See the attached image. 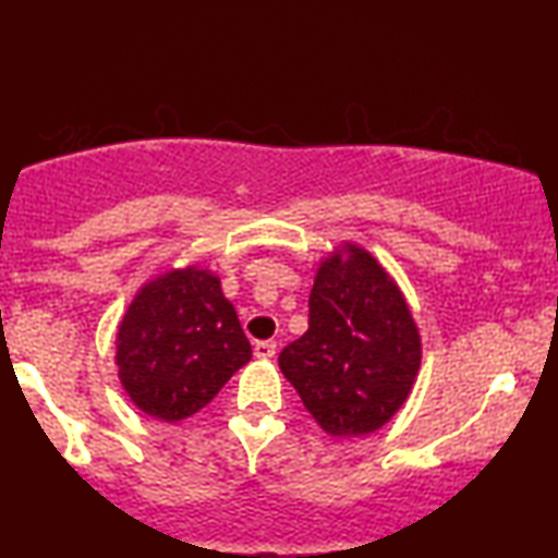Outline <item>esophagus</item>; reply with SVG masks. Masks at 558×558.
Returning a JSON list of instances; mask_svg holds the SVG:
<instances>
[{"label":"esophagus","mask_w":558,"mask_h":558,"mask_svg":"<svg viewBox=\"0 0 558 558\" xmlns=\"http://www.w3.org/2000/svg\"><path fill=\"white\" fill-rule=\"evenodd\" d=\"M274 353H277V342L274 340L254 342V355L258 357V361H269V357H274Z\"/></svg>","instance_id":"1"}]
</instances>
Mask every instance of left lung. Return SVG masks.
Segmentation results:
<instances>
[{"mask_svg": "<svg viewBox=\"0 0 558 558\" xmlns=\"http://www.w3.org/2000/svg\"><path fill=\"white\" fill-rule=\"evenodd\" d=\"M418 365L422 335L399 284L345 241L319 262L310 327L281 350V373L327 434L363 437L403 407Z\"/></svg>", "mask_w": 558, "mask_h": 558, "instance_id": "1", "label": "left lung"}]
</instances>
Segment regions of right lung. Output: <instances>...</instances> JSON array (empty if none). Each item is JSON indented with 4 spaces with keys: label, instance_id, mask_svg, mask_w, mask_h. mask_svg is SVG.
Here are the masks:
<instances>
[{
    "label": "right lung",
    "instance_id": "obj_1",
    "mask_svg": "<svg viewBox=\"0 0 558 558\" xmlns=\"http://www.w3.org/2000/svg\"><path fill=\"white\" fill-rule=\"evenodd\" d=\"M113 361L134 407L174 424L216 399L251 361V345L220 279L193 264L140 287L119 323Z\"/></svg>",
    "mask_w": 558,
    "mask_h": 558
}]
</instances>
